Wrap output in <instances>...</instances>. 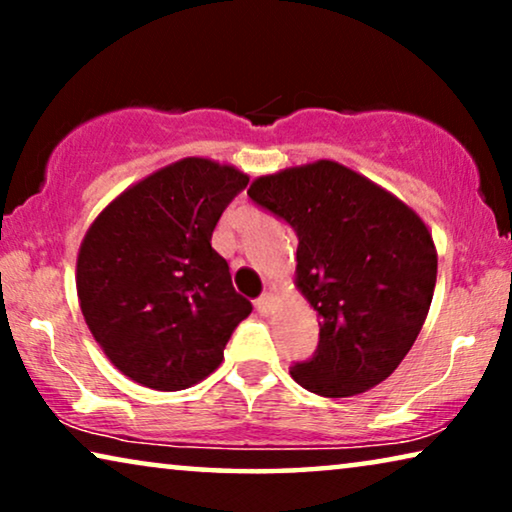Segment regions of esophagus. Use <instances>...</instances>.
Returning <instances> with one entry per match:
<instances>
[{
    "label": "esophagus",
    "mask_w": 512,
    "mask_h": 512,
    "mask_svg": "<svg viewBox=\"0 0 512 512\" xmlns=\"http://www.w3.org/2000/svg\"><path fill=\"white\" fill-rule=\"evenodd\" d=\"M256 307L261 314H270L275 310V296H272V293H263V296L256 300Z\"/></svg>",
    "instance_id": "34e87169"
}]
</instances>
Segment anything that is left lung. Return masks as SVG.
<instances>
[{"instance_id":"left-lung-1","label":"left lung","mask_w":512,"mask_h":512,"mask_svg":"<svg viewBox=\"0 0 512 512\" xmlns=\"http://www.w3.org/2000/svg\"><path fill=\"white\" fill-rule=\"evenodd\" d=\"M247 193L296 230L293 284L321 319L317 352L291 366L293 380L326 398L387 380L436 289L438 251L422 216L335 160L265 174Z\"/></svg>"}]
</instances>
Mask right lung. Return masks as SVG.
Returning a JSON list of instances; mask_svg holds the SVG:
<instances>
[{
  "mask_svg": "<svg viewBox=\"0 0 512 512\" xmlns=\"http://www.w3.org/2000/svg\"><path fill=\"white\" fill-rule=\"evenodd\" d=\"M249 184L233 165L181 158L116 195L83 235V319L125 377L158 391L212 375L251 303L233 289L212 233Z\"/></svg>",
  "mask_w": 512,
  "mask_h": 512,
  "instance_id": "1",
  "label": "right lung"
}]
</instances>
